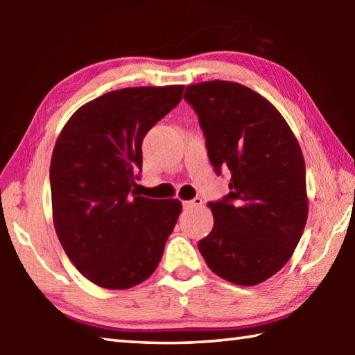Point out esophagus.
<instances>
[{
    "instance_id": "obj_1",
    "label": "esophagus",
    "mask_w": 355,
    "mask_h": 355,
    "mask_svg": "<svg viewBox=\"0 0 355 355\" xmlns=\"http://www.w3.org/2000/svg\"><path fill=\"white\" fill-rule=\"evenodd\" d=\"M202 205H203V200L200 199V197H196V199H192V200L183 202L184 208H196V207H202Z\"/></svg>"
}]
</instances>
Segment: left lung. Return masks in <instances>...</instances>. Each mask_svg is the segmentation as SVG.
Masks as SVG:
<instances>
[{
	"label": "left lung",
	"instance_id": "obj_1",
	"mask_svg": "<svg viewBox=\"0 0 355 355\" xmlns=\"http://www.w3.org/2000/svg\"><path fill=\"white\" fill-rule=\"evenodd\" d=\"M184 100L199 116L216 172H232L228 196L208 203L214 225L197 244L200 254L227 282L261 284L290 260L307 222L302 150L277 107L243 84H191Z\"/></svg>",
	"mask_w": 355,
	"mask_h": 355
}]
</instances>
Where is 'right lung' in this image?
<instances>
[{
  "label": "right lung",
  "instance_id": "add662e5",
  "mask_svg": "<svg viewBox=\"0 0 355 355\" xmlns=\"http://www.w3.org/2000/svg\"><path fill=\"white\" fill-rule=\"evenodd\" d=\"M184 86L107 92L73 112L51 155L53 222L65 254L84 277L107 290L147 280L182 213L178 199L131 189L142 139L183 97Z\"/></svg>",
  "mask_w": 355,
  "mask_h": 355
}]
</instances>
